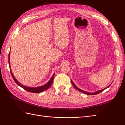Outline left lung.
<instances>
[{
    "label": "left lung",
    "mask_w": 125,
    "mask_h": 125,
    "mask_svg": "<svg viewBox=\"0 0 125 125\" xmlns=\"http://www.w3.org/2000/svg\"><path fill=\"white\" fill-rule=\"evenodd\" d=\"M71 83H72V84H73V85L74 86V88L75 89H77L78 91H80V92H82L83 93H84V94H88V95H95V94H99V93H101V92L103 91H104V90H105L106 89L108 88V87L110 86V85H111V84H110V85H108L107 87H106V88H105V89H103V90H99V91H96V92H94V93H90V92H85V91H84L81 90V89H79V88H78L77 86H76L75 85V84H74L73 82V81H72L71 80Z\"/></svg>",
    "instance_id": "1"
}]
</instances>
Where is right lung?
Returning <instances> with one entry per match:
<instances>
[{"instance_id": "obj_1", "label": "right lung", "mask_w": 125, "mask_h": 125, "mask_svg": "<svg viewBox=\"0 0 125 125\" xmlns=\"http://www.w3.org/2000/svg\"><path fill=\"white\" fill-rule=\"evenodd\" d=\"M10 52L9 53V67H10ZM10 73H11V74L12 75V77L14 81H15V82L16 83L19 85L21 86V88H23V89H24L25 90L29 92H32V93H40L44 91L47 90L48 88H50V86L52 85V83L53 82L54 80V75H55V73H54V74L52 75V77L51 79L46 84H45V85H43L42 86H41L39 87H36V88H31V87H28V86H26L23 85V84H21L16 79L14 78V75L12 73V71H11V69H10Z\"/></svg>"}]
</instances>
